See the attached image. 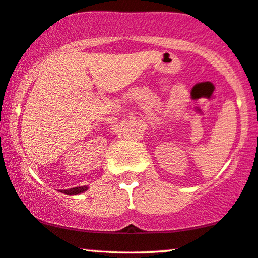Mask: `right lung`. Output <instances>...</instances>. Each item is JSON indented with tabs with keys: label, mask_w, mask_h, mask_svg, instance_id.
Wrapping results in <instances>:
<instances>
[{
	"label": "right lung",
	"mask_w": 258,
	"mask_h": 258,
	"mask_svg": "<svg viewBox=\"0 0 258 258\" xmlns=\"http://www.w3.org/2000/svg\"><path fill=\"white\" fill-rule=\"evenodd\" d=\"M89 189L88 186H81V187H75V188H70V189H61L60 191L63 194L67 195H77V194H82Z\"/></svg>",
	"instance_id": "obj_1"
}]
</instances>
